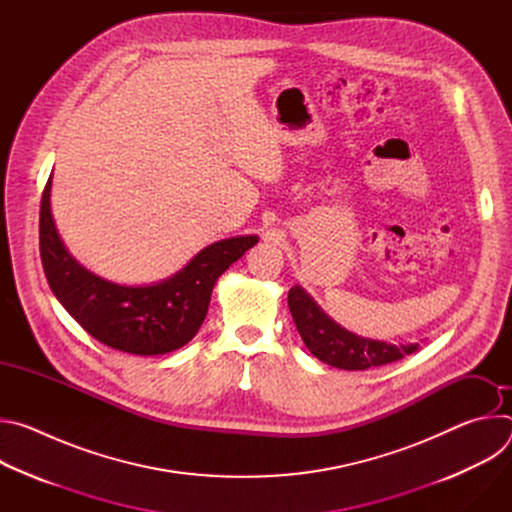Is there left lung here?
Here are the masks:
<instances>
[{
    "label": "left lung",
    "mask_w": 512,
    "mask_h": 512,
    "mask_svg": "<svg viewBox=\"0 0 512 512\" xmlns=\"http://www.w3.org/2000/svg\"><path fill=\"white\" fill-rule=\"evenodd\" d=\"M287 306L294 316L296 328L308 346V350L330 367L344 371H367L381 364L401 360L417 350V342L411 344H387L383 340L362 338L336 324L302 285H294L287 294Z\"/></svg>",
    "instance_id": "left-lung-1"
}]
</instances>
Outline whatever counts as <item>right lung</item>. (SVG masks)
I'll use <instances>...</instances> for the list:
<instances>
[{
  "label": "right lung",
  "instance_id": "obj_1",
  "mask_svg": "<svg viewBox=\"0 0 512 512\" xmlns=\"http://www.w3.org/2000/svg\"><path fill=\"white\" fill-rule=\"evenodd\" d=\"M50 188L52 176L40 204V257L48 285L93 338L121 352L154 356L188 344L206 318L216 279L259 241L257 235L216 241L168 279L121 285L85 269L66 251L52 218Z\"/></svg>",
  "mask_w": 512,
  "mask_h": 512
}]
</instances>
